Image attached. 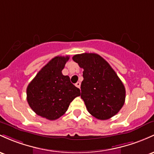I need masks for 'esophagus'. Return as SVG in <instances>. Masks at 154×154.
Instances as JSON below:
<instances>
[{
    "instance_id": "34e87169",
    "label": "esophagus",
    "mask_w": 154,
    "mask_h": 154,
    "mask_svg": "<svg viewBox=\"0 0 154 154\" xmlns=\"http://www.w3.org/2000/svg\"><path fill=\"white\" fill-rule=\"evenodd\" d=\"M80 85H81L80 82H77V83L75 84V86H76V87H77V88H80Z\"/></svg>"
}]
</instances>
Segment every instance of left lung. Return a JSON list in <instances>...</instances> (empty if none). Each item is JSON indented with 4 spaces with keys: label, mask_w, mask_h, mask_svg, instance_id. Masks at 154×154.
Listing matches in <instances>:
<instances>
[{
    "label": "left lung",
    "mask_w": 154,
    "mask_h": 154,
    "mask_svg": "<svg viewBox=\"0 0 154 154\" xmlns=\"http://www.w3.org/2000/svg\"><path fill=\"white\" fill-rule=\"evenodd\" d=\"M72 59L84 69L80 95L89 113L99 120L117 114L124 104L126 90L110 65L96 53L78 54Z\"/></svg>",
    "instance_id": "left-lung-1"
}]
</instances>
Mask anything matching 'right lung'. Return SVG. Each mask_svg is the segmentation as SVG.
<instances>
[{"instance_id":"obj_1","label":"right lung","mask_w":154,"mask_h":154,"mask_svg":"<svg viewBox=\"0 0 154 154\" xmlns=\"http://www.w3.org/2000/svg\"><path fill=\"white\" fill-rule=\"evenodd\" d=\"M69 56H56L42 68L27 88V101L38 116L53 121L66 112L80 91L62 74Z\"/></svg>"}]
</instances>
